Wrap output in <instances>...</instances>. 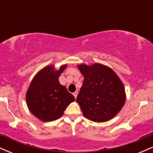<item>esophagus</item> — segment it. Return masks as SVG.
Returning a JSON list of instances; mask_svg holds the SVG:
<instances>
[{"label": "esophagus", "instance_id": "1", "mask_svg": "<svg viewBox=\"0 0 153 153\" xmlns=\"http://www.w3.org/2000/svg\"><path fill=\"white\" fill-rule=\"evenodd\" d=\"M73 96H75V99H76L77 96H78V91H75V92H74V93H73Z\"/></svg>", "mask_w": 153, "mask_h": 153}]
</instances>
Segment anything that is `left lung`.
Instances as JSON below:
<instances>
[{"instance_id":"8db88e82","label":"left lung","mask_w":153,"mask_h":153,"mask_svg":"<svg viewBox=\"0 0 153 153\" xmlns=\"http://www.w3.org/2000/svg\"><path fill=\"white\" fill-rule=\"evenodd\" d=\"M78 68L84 80L76 101L84 117L96 122L111 119L125 102L124 85L117 75L108 67L96 64L80 65Z\"/></svg>"}]
</instances>
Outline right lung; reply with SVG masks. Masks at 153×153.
<instances>
[{"mask_svg": "<svg viewBox=\"0 0 153 153\" xmlns=\"http://www.w3.org/2000/svg\"><path fill=\"white\" fill-rule=\"evenodd\" d=\"M67 67L54 71L53 66H47L39 71L26 93L29 109L35 117L44 122H51L61 117L75 97L59 82V77Z\"/></svg>", "mask_w": 153, "mask_h": 153, "instance_id": "1", "label": "right lung"}]
</instances>
